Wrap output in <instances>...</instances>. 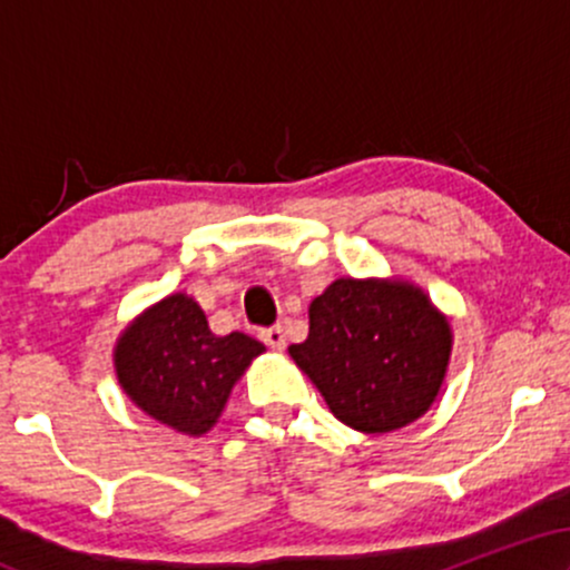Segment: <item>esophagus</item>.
<instances>
[{
    "label": "esophagus",
    "instance_id": "obj_1",
    "mask_svg": "<svg viewBox=\"0 0 570 570\" xmlns=\"http://www.w3.org/2000/svg\"><path fill=\"white\" fill-rule=\"evenodd\" d=\"M259 337H263V343L267 345V348L273 351H284L286 345V335H284V326L276 324V326H267V330L259 332Z\"/></svg>",
    "mask_w": 570,
    "mask_h": 570
}]
</instances>
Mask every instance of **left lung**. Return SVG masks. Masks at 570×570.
I'll list each match as a JSON object with an SVG mask.
<instances>
[{
    "label": "left lung",
    "mask_w": 570,
    "mask_h": 570,
    "mask_svg": "<svg viewBox=\"0 0 570 570\" xmlns=\"http://www.w3.org/2000/svg\"><path fill=\"white\" fill-rule=\"evenodd\" d=\"M289 353L345 426L385 434L436 399L450 324L415 286L337 278L311 303L305 343Z\"/></svg>",
    "instance_id": "8db88e82"
}]
</instances>
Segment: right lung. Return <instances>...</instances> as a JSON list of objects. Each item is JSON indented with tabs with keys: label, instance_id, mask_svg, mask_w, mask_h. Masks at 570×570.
Returning a JSON list of instances; mask_svg holds the SVG:
<instances>
[{
	"label": "right lung",
	"instance_id": "1",
	"mask_svg": "<svg viewBox=\"0 0 570 570\" xmlns=\"http://www.w3.org/2000/svg\"><path fill=\"white\" fill-rule=\"evenodd\" d=\"M263 351L244 332L217 337L195 299L171 294L122 332L115 367L147 415L198 436L217 423L235 381Z\"/></svg>",
	"mask_w": 570,
	"mask_h": 570
}]
</instances>
